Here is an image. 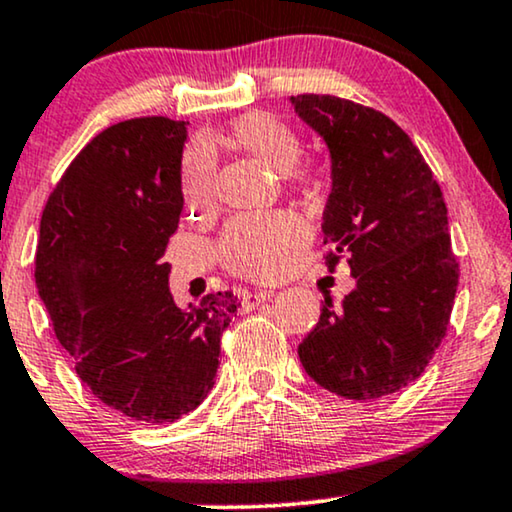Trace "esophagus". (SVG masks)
Listing matches in <instances>:
<instances>
[{
  "instance_id": "34e87169",
  "label": "esophagus",
  "mask_w": 512,
  "mask_h": 512,
  "mask_svg": "<svg viewBox=\"0 0 512 512\" xmlns=\"http://www.w3.org/2000/svg\"><path fill=\"white\" fill-rule=\"evenodd\" d=\"M272 296H275V291H272V289L244 291V293H242V307H244V310H249V307L263 303V300H268V298H272Z\"/></svg>"
}]
</instances>
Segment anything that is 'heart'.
<instances>
[{
    "mask_svg": "<svg viewBox=\"0 0 512 512\" xmlns=\"http://www.w3.org/2000/svg\"><path fill=\"white\" fill-rule=\"evenodd\" d=\"M230 142L247 156L261 160L265 167L282 174L284 181L310 186L317 181V170L300 165L303 142L284 121L265 111L237 118L230 125ZM181 198L188 209H205L214 198L216 160L207 142H193L181 158ZM307 240V228L298 216L244 214L235 216L223 230L219 251L233 272L251 279L277 277L286 261Z\"/></svg>",
    "mask_w": 512,
    "mask_h": 512,
    "instance_id": "1",
    "label": "heart"
}]
</instances>
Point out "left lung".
<instances>
[{"label": "left lung", "mask_w": 512, "mask_h": 512, "mask_svg": "<svg viewBox=\"0 0 512 512\" xmlns=\"http://www.w3.org/2000/svg\"><path fill=\"white\" fill-rule=\"evenodd\" d=\"M293 109L324 137L331 193L324 209L326 265L340 256L356 279L298 345L305 373L352 401H373L415 382L445 338L459 286L447 207L412 139L363 104L296 95Z\"/></svg>", "instance_id": "8db88e82"}]
</instances>
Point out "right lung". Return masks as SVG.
<instances>
[{"label":"right lung","instance_id":"right-lung-1","mask_svg":"<svg viewBox=\"0 0 512 512\" xmlns=\"http://www.w3.org/2000/svg\"><path fill=\"white\" fill-rule=\"evenodd\" d=\"M186 121L132 118L90 139L39 226L34 279L55 338L104 405L165 424L205 401L237 296L186 310L170 293L167 242L179 228Z\"/></svg>","mask_w":512,"mask_h":512}]
</instances>
